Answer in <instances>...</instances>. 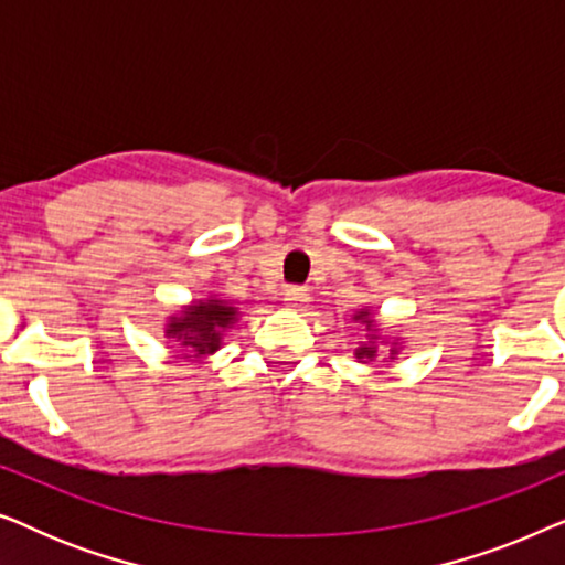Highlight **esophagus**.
Instances as JSON below:
<instances>
[{"label": "esophagus", "mask_w": 565, "mask_h": 565, "mask_svg": "<svg viewBox=\"0 0 565 565\" xmlns=\"http://www.w3.org/2000/svg\"><path fill=\"white\" fill-rule=\"evenodd\" d=\"M308 300H311V296H308L306 288H288V290H285V306L292 308V311H303V308L308 306Z\"/></svg>", "instance_id": "1"}]
</instances>
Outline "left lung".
<instances>
[{
    "mask_svg": "<svg viewBox=\"0 0 565 565\" xmlns=\"http://www.w3.org/2000/svg\"><path fill=\"white\" fill-rule=\"evenodd\" d=\"M354 321L365 327V337H367V342H362L358 350H354V358H358V362H365V365L367 362H373L377 354H381V342L388 344V358L385 360H396V354L401 352L398 339L381 337V329H377V323H375V313L370 311V308H360V311L354 313Z\"/></svg>",
    "mask_w": 565,
    "mask_h": 565,
    "instance_id": "obj_1",
    "label": "left lung"
}]
</instances>
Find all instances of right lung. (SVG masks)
I'll return each mask as SVG.
<instances>
[{
  "instance_id": "obj_1",
  "label": "right lung",
  "mask_w": 565,
  "mask_h": 565,
  "mask_svg": "<svg viewBox=\"0 0 565 565\" xmlns=\"http://www.w3.org/2000/svg\"><path fill=\"white\" fill-rule=\"evenodd\" d=\"M238 321V308L221 298L192 300L182 311L169 316L164 323V337L182 347L184 360L211 358L223 347L226 331Z\"/></svg>"
}]
</instances>
